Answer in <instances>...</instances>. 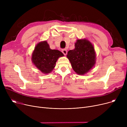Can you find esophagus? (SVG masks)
<instances>
[{"mask_svg":"<svg viewBox=\"0 0 127 127\" xmlns=\"http://www.w3.org/2000/svg\"><path fill=\"white\" fill-rule=\"evenodd\" d=\"M62 53H63V54H64V55L66 56V55H67V51L66 50V49H62Z\"/></svg>","mask_w":127,"mask_h":127,"instance_id":"1","label":"esophagus"}]
</instances>
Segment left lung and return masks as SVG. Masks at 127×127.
<instances>
[{
    "label": "left lung",
    "instance_id": "left-lung-1",
    "mask_svg": "<svg viewBox=\"0 0 127 127\" xmlns=\"http://www.w3.org/2000/svg\"><path fill=\"white\" fill-rule=\"evenodd\" d=\"M74 50L68 51L67 57L74 70L78 75H84L95 64L96 55L93 45L86 39H78Z\"/></svg>",
    "mask_w": 127,
    "mask_h": 127
}]
</instances>
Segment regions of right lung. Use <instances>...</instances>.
<instances>
[{"instance_id": "1", "label": "right lung", "mask_w": 127, "mask_h": 127, "mask_svg": "<svg viewBox=\"0 0 127 127\" xmlns=\"http://www.w3.org/2000/svg\"><path fill=\"white\" fill-rule=\"evenodd\" d=\"M64 55L58 50H52L46 41L39 43L32 53V60L36 67L44 74H49L55 67L59 57Z\"/></svg>"}]
</instances>
